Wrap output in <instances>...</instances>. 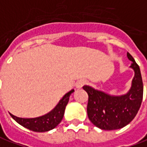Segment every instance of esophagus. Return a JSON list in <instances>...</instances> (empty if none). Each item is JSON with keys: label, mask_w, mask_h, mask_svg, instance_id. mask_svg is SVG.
Here are the masks:
<instances>
[{"label": "esophagus", "mask_w": 147, "mask_h": 147, "mask_svg": "<svg viewBox=\"0 0 147 147\" xmlns=\"http://www.w3.org/2000/svg\"><path fill=\"white\" fill-rule=\"evenodd\" d=\"M85 83H86V81L84 80H79L76 83V88H81Z\"/></svg>", "instance_id": "obj_1"}]
</instances>
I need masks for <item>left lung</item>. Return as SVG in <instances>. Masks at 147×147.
Listing matches in <instances>:
<instances>
[{
    "instance_id": "obj_1",
    "label": "left lung",
    "mask_w": 147,
    "mask_h": 147,
    "mask_svg": "<svg viewBox=\"0 0 147 147\" xmlns=\"http://www.w3.org/2000/svg\"><path fill=\"white\" fill-rule=\"evenodd\" d=\"M129 60L133 62L131 67L135 76L132 88L125 95L115 97L84 85L83 89L88 93L89 100L87 113L89 120L98 128L103 130L119 129L129 124L140 109L143 98V83L139 66L129 53Z\"/></svg>"
}]
</instances>
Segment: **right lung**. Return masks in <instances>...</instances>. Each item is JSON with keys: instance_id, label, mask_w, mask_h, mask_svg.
Wrapping results in <instances>:
<instances>
[{"instance_id": "add662e5", "label": "right lung", "mask_w": 147, "mask_h": 147, "mask_svg": "<svg viewBox=\"0 0 147 147\" xmlns=\"http://www.w3.org/2000/svg\"><path fill=\"white\" fill-rule=\"evenodd\" d=\"M74 92V89L71 90L67 94L63 96V98L60 100V102L56 106L52 111L43 116L32 119H24L19 118L13 115L10 114L12 118L15 119L18 124L27 128L29 130L34 132H47L54 129L63 118L64 111L66 106L68 102L70 95Z\"/></svg>"}]
</instances>
